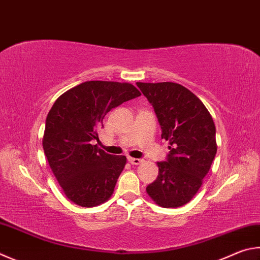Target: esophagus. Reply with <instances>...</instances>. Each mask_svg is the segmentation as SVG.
I'll use <instances>...</instances> for the list:
<instances>
[{
	"instance_id": "esophagus-1",
	"label": "esophagus",
	"mask_w": 260,
	"mask_h": 260,
	"mask_svg": "<svg viewBox=\"0 0 260 260\" xmlns=\"http://www.w3.org/2000/svg\"><path fill=\"white\" fill-rule=\"evenodd\" d=\"M128 162L132 164V165H140L141 162H142V159H138V158H132V157H129V158H128Z\"/></svg>"
}]
</instances>
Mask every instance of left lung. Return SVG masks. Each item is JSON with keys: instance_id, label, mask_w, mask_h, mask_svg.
I'll return each instance as SVG.
<instances>
[{"instance_id": "8db88e82", "label": "left lung", "mask_w": 260, "mask_h": 260, "mask_svg": "<svg viewBox=\"0 0 260 260\" xmlns=\"http://www.w3.org/2000/svg\"><path fill=\"white\" fill-rule=\"evenodd\" d=\"M152 105L169 141L166 161L157 162L159 174L146 186L155 204L177 208L199 191L217 152L216 127L204 103L190 89L171 82L136 83Z\"/></svg>"}]
</instances>
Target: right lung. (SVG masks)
I'll return each mask as SVG.
<instances>
[{
	"mask_svg": "<svg viewBox=\"0 0 260 260\" xmlns=\"http://www.w3.org/2000/svg\"><path fill=\"white\" fill-rule=\"evenodd\" d=\"M141 95L129 83L89 81L68 89L46 117L43 149L66 197L81 207L109 200L126 165L93 145L103 118L114 108Z\"/></svg>",
	"mask_w": 260,
	"mask_h": 260,
	"instance_id": "1",
	"label": "right lung"
}]
</instances>
